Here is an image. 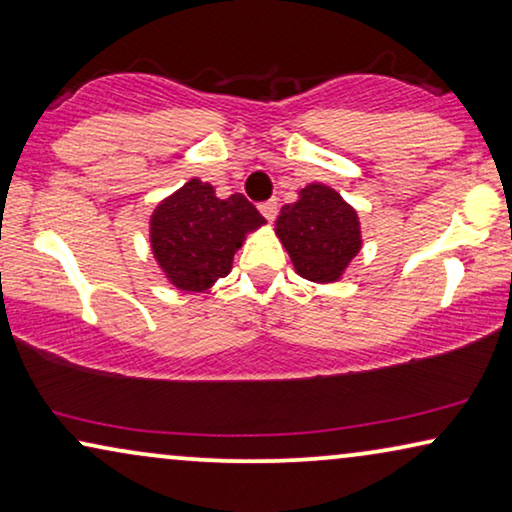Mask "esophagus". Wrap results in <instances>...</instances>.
Listing matches in <instances>:
<instances>
[{"label": "esophagus", "mask_w": 512, "mask_h": 512, "mask_svg": "<svg viewBox=\"0 0 512 512\" xmlns=\"http://www.w3.org/2000/svg\"><path fill=\"white\" fill-rule=\"evenodd\" d=\"M259 211H262V215L266 220H273L278 215V201L276 199H269V201H264V204H259Z\"/></svg>", "instance_id": "obj_1"}]
</instances>
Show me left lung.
<instances>
[{
	"instance_id": "left-lung-1",
	"label": "left lung",
	"mask_w": 512,
	"mask_h": 512,
	"mask_svg": "<svg viewBox=\"0 0 512 512\" xmlns=\"http://www.w3.org/2000/svg\"><path fill=\"white\" fill-rule=\"evenodd\" d=\"M276 234L299 276L313 283H334L362 248L357 211L322 183L306 185L280 208Z\"/></svg>"
}]
</instances>
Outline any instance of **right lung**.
Here are the masks:
<instances>
[{
    "instance_id": "1",
    "label": "right lung",
    "mask_w": 512,
    "mask_h": 512,
    "mask_svg": "<svg viewBox=\"0 0 512 512\" xmlns=\"http://www.w3.org/2000/svg\"><path fill=\"white\" fill-rule=\"evenodd\" d=\"M264 222L243 194L218 199L213 185L192 178L155 208L150 246L171 285L183 292H204L232 271L234 253L246 234Z\"/></svg>"
}]
</instances>
